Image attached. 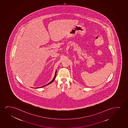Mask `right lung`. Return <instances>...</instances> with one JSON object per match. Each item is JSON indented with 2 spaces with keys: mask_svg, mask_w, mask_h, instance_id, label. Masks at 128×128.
<instances>
[{
  "mask_svg": "<svg viewBox=\"0 0 128 128\" xmlns=\"http://www.w3.org/2000/svg\"><path fill=\"white\" fill-rule=\"evenodd\" d=\"M56 73H55V76H54V78H53V80H52V81L50 82L49 83H48V84H46V85H45V86H43L40 87V88H41V87H42L45 86H47V85H49V84H51V83L52 82H53V81H54V80H55V78H56ZM38 88H39V87H38Z\"/></svg>",
  "mask_w": 128,
  "mask_h": 128,
  "instance_id": "1",
  "label": "right lung"
}]
</instances>
